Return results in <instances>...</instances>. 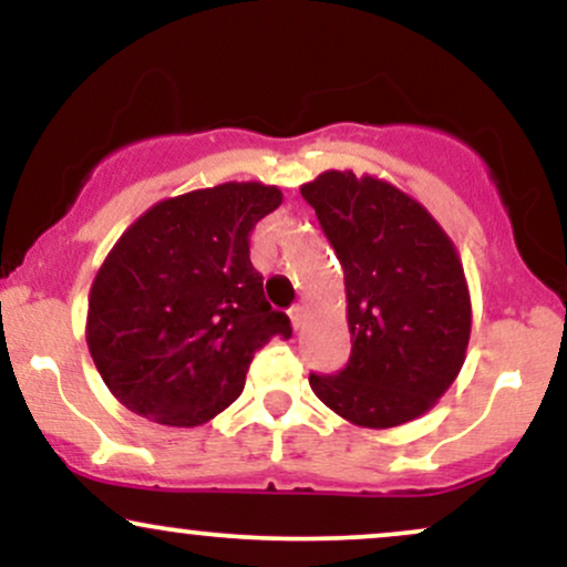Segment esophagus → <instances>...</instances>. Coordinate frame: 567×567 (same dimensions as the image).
I'll return each mask as SVG.
<instances>
[{"mask_svg":"<svg viewBox=\"0 0 567 567\" xmlns=\"http://www.w3.org/2000/svg\"><path fill=\"white\" fill-rule=\"evenodd\" d=\"M290 322H292V328H296V330L303 328V322H306V309H303V306H292V309H290Z\"/></svg>","mask_w":567,"mask_h":567,"instance_id":"esophagus-1","label":"esophagus"}]
</instances>
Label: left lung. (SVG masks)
<instances>
[{
	"mask_svg": "<svg viewBox=\"0 0 567 567\" xmlns=\"http://www.w3.org/2000/svg\"><path fill=\"white\" fill-rule=\"evenodd\" d=\"M347 285L351 357L311 392L349 424L392 429L437 405L466 360L472 301L458 250L421 202L375 178L324 171L301 186Z\"/></svg>",
	"mask_w": 567,
	"mask_h": 567,
	"instance_id": "obj_1",
	"label": "left lung"
}]
</instances>
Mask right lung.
<instances>
[{
  "label": "right lung",
  "mask_w": 567,
  "mask_h": 567,
  "mask_svg": "<svg viewBox=\"0 0 567 567\" xmlns=\"http://www.w3.org/2000/svg\"><path fill=\"white\" fill-rule=\"evenodd\" d=\"M282 205L277 186L229 181L148 207L90 288V357L116 400L165 426H199L243 394L252 354L290 338L264 296L250 231Z\"/></svg>",
  "instance_id": "add662e5"
}]
</instances>
